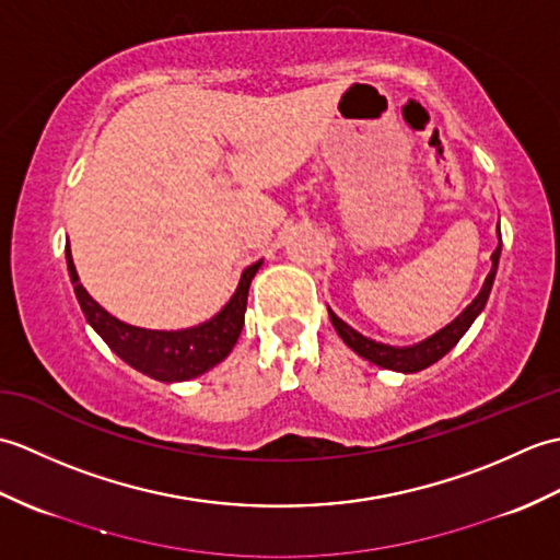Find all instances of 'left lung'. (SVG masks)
Masks as SVG:
<instances>
[{
	"label": "left lung",
	"mask_w": 560,
	"mask_h": 560,
	"mask_svg": "<svg viewBox=\"0 0 560 560\" xmlns=\"http://www.w3.org/2000/svg\"><path fill=\"white\" fill-rule=\"evenodd\" d=\"M491 259H493V267L489 271V277H486V281H483V289H481L477 299L471 301V305H467V311H464L455 319V323H450L445 329H440L438 335H433L431 339H425L421 343H416V347L395 349V347H387V343H377L373 339L359 335V331L351 329L347 323H343V319H339L331 311H329V319H331V325H335L337 335L343 339V343L351 347L359 355H363L365 361H371L380 368H387V371H399V373L423 371V368L433 365L435 361L443 359V355L464 337V331L471 327V323L477 319V315L483 311L486 301H489L493 279H495L498 259H501V245L495 247V253L491 255Z\"/></svg>",
	"instance_id": "8db88e82"
}]
</instances>
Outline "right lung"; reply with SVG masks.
Segmentation results:
<instances>
[{"instance_id": "right-lung-1", "label": "right lung", "mask_w": 560, "mask_h": 560, "mask_svg": "<svg viewBox=\"0 0 560 560\" xmlns=\"http://www.w3.org/2000/svg\"><path fill=\"white\" fill-rule=\"evenodd\" d=\"M259 265L261 261H255V265H249L243 271L233 299L225 303L223 311L217 317H211L209 323L180 331H156L125 325L110 313H105L79 283V273L74 269V261H71V253L67 245L69 277L71 283H74L77 301L83 315H86L89 325L98 331L103 341L108 343L125 363L137 368L139 373H144L153 380H161V383H183V380L197 377L201 373H207L209 368L221 363L225 355L231 353L245 325L249 281H253Z\"/></svg>"}]
</instances>
